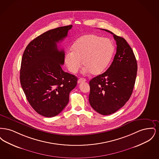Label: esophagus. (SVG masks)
Instances as JSON below:
<instances>
[{
    "mask_svg": "<svg viewBox=\"0 0 159 159\" xmlns=\"http://www.w3.org/2000/svg\"><path fill=\"white\" fill-rule=\"evenodd\" d=\"M86 80L85 79H84V78H80V79H79L78 80V81H77V83H82V82H86Z\"/></svg>",
    "mask_w": 159,
    "mask_h": 159,
    "instance_id": "1",
    "label": "esophagus"
}]
</instances>
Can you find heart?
<instances>
[{"instance_id":"obj_1","label":"heart","mask_w":159,"mask_h":159,"mask_svg":"<svg viewBox=\"0 0 159 159\" xmlns=\"http://www.w3.org/2000/svg\"><path fill=\"white\" fill-rule=\"evenodd\" d=\"M72 52L65 56V63L68 70L76 73L82 66L84 71L98 75L106 69L113 57L114 46L108 38L95 34H86L79 38L71 47Z\"/></svg>"}]
</instances>
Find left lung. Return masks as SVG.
Masks as SVG:
<instances>
[{"label":"left lung","instance_id":"8db88e82","mask_svg":"<svg viewBox=\"0 0 159 159\" xmlns=\"http://www.w3.org/2000/svg\"><path fill=\"white\" fill-rule=\"evenodd\" d=\"M116 42V53L110 67L89 82V101L92 108L102 115L116 112L126 104L133 92L137 74L134 52L124 38L110 31Z\"/></svg>","mask_w":159,"mask_h":159}]
</instances>
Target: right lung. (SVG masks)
Returning <instances> with one entry per match:
<instances>
[{
    "label": "right lung",
    "mask_w": 159,
    "mask_h": 159,
    "mask_svg": "<svg viewBox=\"0 0 159 159\" xmlns=\"http://www.w3.org/2000/svg\"><path fill=\"white\" fill-rule=\"evenodd\" d=\"M72 26L46 31L30 42L23 53L21 85L32 108L44 117L60 113L68 104L70 92L77 85L76 76L61 68L65 53L57 47Z\"/></svg>",
    "instance_id": "1"
}]
</instances>
